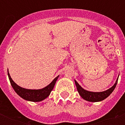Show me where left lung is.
Instances as JSON below:
<instances>
[{"label":"left lung","instance_id":"1","mask_svg":"<svg viewBox=\"0 0 125 125\" xmlns=\"http://www.w3.org/2000/svg\"><path fill=\"white\" fill-rule=\"evenodd\" d=\"M118 78L119 76L115 81V83H114V85H113L112 87H111L110 89H107L106 91H101V92H93V91H87V90L82 88L80 85V84L75 80H74V82H75L77 91H78V93L80 94L82 99H83L85 101H89V102H99V101H102L104 100L105 99H106L107 97L112 93L113 91L114 90L115 87L116 86L117 83Z\"/></svg>","mask_w":125,"mask_h":125}]
</instances>
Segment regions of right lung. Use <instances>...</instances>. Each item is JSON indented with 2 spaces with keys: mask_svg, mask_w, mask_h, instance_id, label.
<instances>
[{
  "mask_svg": "<svg viewBox=\"0 0 125 125\" xmlns=\"http://www.w3.org/2000/svg\"><path fill=\"white\" fill-rule=\"evenodd\" d=\"M8 78L11 85L14 89V91L17 93V94L24 100L31 101V102H40V101H42L45 100V99H47L54 87L55 83L59 77L58 75L49 83V85L42 89H29L20 87L16 83H15L14 81L12 80V78H11L8 70Z\"/></svg>",
  "mask_w": 125,
  "mask_h": 125,
  "instance_id": "add662e5",
  "label": "right lung"
}]
</instances>
